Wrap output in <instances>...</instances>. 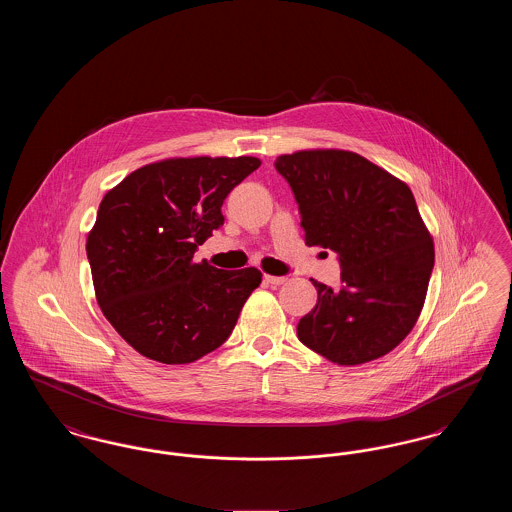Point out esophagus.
Here are the masks:
<instances>
[{"mask_svg":"<svg viewBox=\"0 0 512 512\" xmlns=\"http://www.w3.org/2000/svg\"><path fill=\"white\" fill-rule=\"evenodd\" d=\"M288 278L286 276H270V274H265V282L270 284V286H280V284H284Z\"/></svg>","mask_w":512,"mask_h":512,"instance_id":"34e87169","label":"esophagus"}]
</instances>
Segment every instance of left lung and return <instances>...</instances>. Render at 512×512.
Listing matches in <instances>:
<instances>
[{
	"instance_id": "1",
	"label": "left lung",
	"mask_w": 512,
	"mask_h": 512,
	"mask_svg": "<svg viewBox=\"0 0 512 512\" xmlns=\"http://www.w3.org/2000/svg\"><path fill=\"white\" fill-rule=\"evenodd\" d=\"M305 244L338 253L340 290L313 280L318 301L297 338L338 365L374 361L413 330L434 268V244L409 186L343 149L280 155Z\"/></svg>"
}]
</instances>
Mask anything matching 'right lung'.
I'll return each instance as SVG.
<instances>
[{
	"mask_svg": "<svg viewBox=\"0 0 512 512\" xmlns=\"http://www.w3.org/2000/svg\"><path fill=\"white\" fill-rule=\"evenodd\" d=\"M255 157H192L151 163L107 192L86 255L99 307L147 359L194 363L232 334L261 284L249 267L220 270L194 253L224 224L222 203Z\"/></svg>",
	"mask_w": 512,
	"mask_h": 512,
	"instance_id": "add662e5",
	"label": "right lung"
}]
</instances>
